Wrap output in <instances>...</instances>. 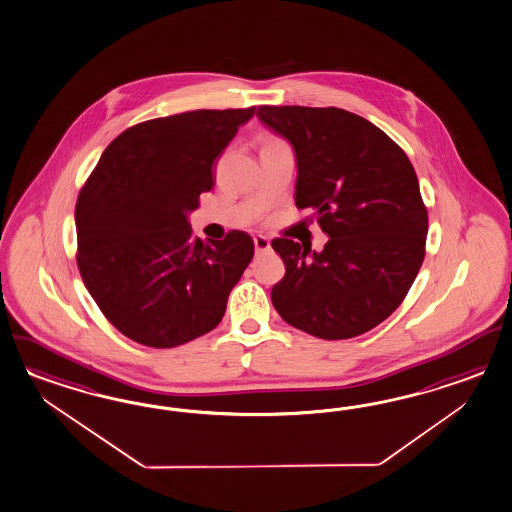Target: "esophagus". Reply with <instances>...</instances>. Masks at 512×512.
Masks as SVG:
<instances>
[{"label": "esophagus", "mask_w": 512, "mask_h": 512, "mask_svg": "<svg viewBox=\"0 0 512 512\" xmlns=\"http://www.w3.org/2000/svg\"><path fill=\"white\" fill-rule=\"evenodd\" d=\"M253 244H255V249L257 251H268L270 249V240L263 236V234H257L255 238H253Z\"/></svg>", "instance_id": "1"}]
</instances>
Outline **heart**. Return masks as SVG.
Segmentation results:
<instances>
[{"label":"heart","mask_w":512,"mask_h":512,"mask_svg":"<svg viewBox=\"0 0 512 512\" xmlns=\"http://www.w3.org/2000/svg\"><path fill=\"white\" fill-rule=\"evenodd\" d=\"M274 142H276V140H274Z\"/></svg>","instance_id":"1"}]
</instances>
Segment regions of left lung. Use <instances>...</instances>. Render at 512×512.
I'll return each mask as SVG.
<instances>
[{
    "label": "left lung",
    "instance_id": "obj_1",
    "mask_svg": "<svg viewBox=\"0 0 512 512\" xmlns=\"http://www.w3.org/2000/svg\"><path fill=\"white\" fill-rule=\"evenodd\" d=\"M257 116L296 155V208L317 217L323 251L272 240L285 276L281 319L323 340L355 338L402 304L424 261L428 212L402 148L372 122L328 107H268Z\"/></svg>",
    "mask_w": 512,
    "mask_h": 512
}]
</instances>
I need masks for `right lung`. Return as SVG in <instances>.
Masks as SVG:
<instances>
[{
	"label": "right lung",
	"instance_id": "right-lung-1",
	"mask_svg": "<svg viewBox=\"0 0 512 512\" xmlns=\"http://www.w3.org/2000/svg\"><path fill=\"white\" fill-rule=\"evenodd\" d=\"M253 114L255 107L193 110L133 125L110 142L82 187L78 270L129 340L169 349L223 319L253 259V240L231 231L204 244L187 214L214 187V161Z\"/></svg>",
	"mask_w": 512,
	"mask_h": 512
}]
</instances>
